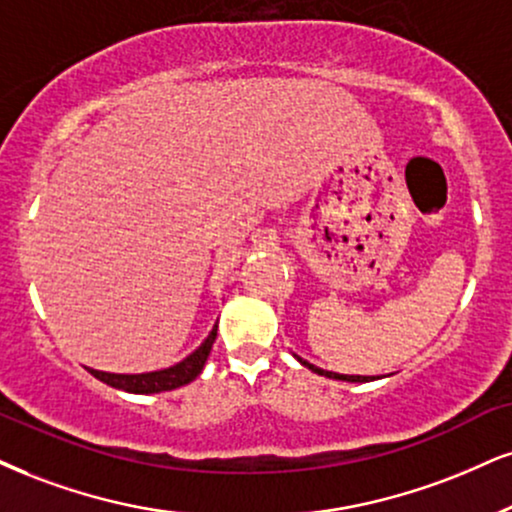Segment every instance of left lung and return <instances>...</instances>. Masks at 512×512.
Here are the masks:
<instances>
[{
  "instance_id": "obj_1",
  "label": "left lung",
  "mask_w": 512,
  "mask_h": 512,
  "mask_svg": "<svg viewBox=\"0 0 512 512\" xmlns=\"http://www.w3.org/2000/svg\"><path fill=\"white\" fill-rule=\"evenodd\" d=\"M296 358H299V356H296ZM299 363H301V365H306L308 370L318 372V375L330 377V380H342V382H370V380H372V377H363V375H339V372H327V370H323V368H315L313 363L304 361V358H299Z\"/></svg>"
}]
</instances>
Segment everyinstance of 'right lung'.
Here are the masks:
<instances>
[{
	"mask_svg": "<svg viewBox=\"0 0 512 512\" xmlns=\"http://www.w3.org/2000/svg\"><path fill=\"white\" fill-rule=\"evenodd\" d=\"M218 334V325H213V330L208 337L204 339V344L199 346L197 351L189 353L185 361H180L178 365H170L166 370H156V372H142V375H116V372H102V370H92L94 377L99 382L109 384L113 389H123L130 391V394H159V391H170L178 389L182 384H189L194 377L204 370V363L208 358V353L213 349V342H216Z\"/></svg>",
	"mask_w": 512,
	"mask_h": 512,
	"instance_id": "obj_1",
	"label": "right lung"
}]
</instances>
